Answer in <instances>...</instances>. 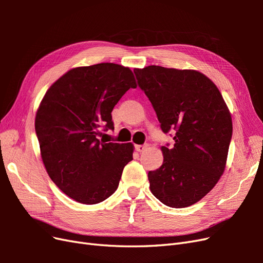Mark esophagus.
I'll use <instances>...</instances> for the list:
<instances>
[{
	"mask_svg": "<svg viewBox=\"0 0 263 263\" xmlns=\"http://www.w3.org/2000/svg\"><path fill=\"white\" fill-rule=\"evenodd\" d=\"M147 147L148 145H137L135 148H136L138 153H142V151H145V149H147Z\"/></svg>",
	"mask_w": 263,
	"mask_h": 263,
	"instance_id": "obj_1",
	"label": "esophagus"
}]
</instances>
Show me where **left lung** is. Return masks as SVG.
I'll return each instance as SVG.
<instances>
[{"mask_svg":"<svg viewBox=\"0 0 263 263\" xmlns=\"http://www.w3.org/2000/svg\"><path fill=\"white\" fill-rule=\"evenodd\" d=\"M134 73L162 132L174 130L173 147H161L162 165L148 172L151 193L170 208H187L208 194L225 170L233 135L226 103L217 86L195 70L148 66Z\"/></svg>","mask_w":263,"mask_h":263,"instance_id":"obj_1","label":"left lung"}]
</instances>
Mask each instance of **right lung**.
Instances as JSON below:
<instances>
[{"label": "right lung", "instance_id": "obj_1", "mask_svg": "<svg viewBox=\"0 0 263 263\" xmlns=\"http://www.w3.org/2000/svg\"><path fill=\"white\" fill-rule=\"evenodd\" d=\"M136 86L129 68L105 62L71 69L46 92L35 119L42 159L52 182L74 201L98 204L117 190L134 147L99 137L101 129H114L110 113Z\"/></svg>", "mask_w": 263, "mask_h": 263}]
</instances>
